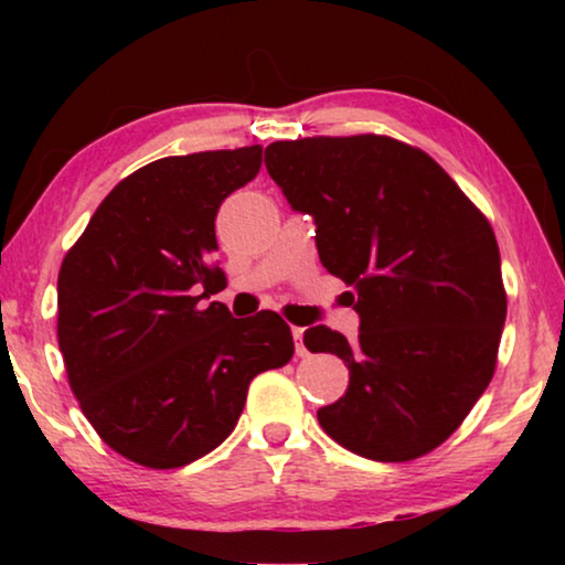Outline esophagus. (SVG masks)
<instances>
[{
  "mask_svg": "<svg viewBox=\"0 0 565 565\" xmlns=\"http://www.w3.org/2000/svg\"><path fill=\"white\" fill-rule=\"evenodd\" d=\"M292 339H296V354H298V358H306L308 350L303 347V329H300V327L292 329Z\"/></svg>",
  "mask_w": 565,
  "mask_h": 565,
  "instance_id": "obj_1",
  "label": "esophagus"
}]
</instances>
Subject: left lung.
Masks as SVG:
<instances>
[{
    "instance_id": "1",
    "label": "left lung",
    "mask_w": 565,
    "mask_h": 565,
    "mask_svg": "<svg viewBox=\"0 0 565 565\" xmlns=\"http://www.w3.org/2000/svg\"><path fill=\"white\" fill-rule=\"evenodd\" d=\"M265 167L360 316L352 344L321 323L303 334L350 367L321 429L381 462L435 450L497 367L507 292L489 221L435 159L385 136L275 141Z\"/></svg>"
}]
</instances>
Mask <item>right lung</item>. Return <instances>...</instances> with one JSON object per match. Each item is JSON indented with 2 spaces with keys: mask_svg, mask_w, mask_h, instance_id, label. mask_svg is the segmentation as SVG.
Masks as SVG:
<instances>
[{
  "mask_svg": "<svg viewBox=\"0 0 565 565\" xmlns=\"http://www.w3.org/2000/svg\"><path fill=\"white\" fill-rule=\"evenodd\" d=\"M262 167V146L151 161L92 215L58 273V347L97 435L146 468L215 450L254 375L296 344L275 311L234 319L218 300L215 213Z\"/></svg>",
  "mask_w": 565,
  "mask_h": 565,
  "instance_id": "obj_1",
  "label": "right lung"
}]
</instances>
